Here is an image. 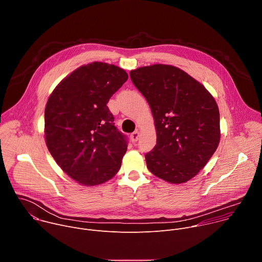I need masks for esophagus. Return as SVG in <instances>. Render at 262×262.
<instances>
[{
  "mask_svg": "<svg viewBox=\"0 0 262 262\" xmlns=\"http://www.w3.org/2000/svg\"><path fill=\"white\" fill-rule=\"evenodd\" d=\"M139 136H140L139 132H134V133L130 135V140H132V142H133V143H136V142L139 140Z\"/></svg>",
  "mask_w": 262,
  "mask_h": 262,
  "instance_id": "1",
  "label": "esophagus"
}]
</instances>
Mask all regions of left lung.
Segmentation results:
<instances>
[{"label": "left lung", "mask_w": 262, "mask_h": 262, "mask_svg": "<svg viewBox=\"0 0 262 262\" xmlns=\"http://www.w3.org/2000/svg\"><path fill=\"white\" fill-rule=\"evenodd\" d=\"M151 108L157 145L145 155L148 170L183 183L207 164L220 142V113L211 94L183 70L165 64L129 72Z\"/></svg>", "instance_id": "left-lung-1"}]
</instances>
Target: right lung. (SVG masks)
Returning a JSON list of instances; mask_svg holds the SVG:
<instances>
[{
    "mask_svg": "<svg viewBox=\"0 0 262 262\" xmlns=\"http://www.w3.org/2000/svg\"><path fill=\"white\" fill-rule=\"evenodd\" d=\"M128 79L115 65L93 62L72 71L55 88L45 111L52 157L72 179L96 185L113 177L127 150L106 103Z\"/></svg>",
    "mask_w": 262,
    "mask_h": 262,
    "instance_id": "right-lung-1",
    "label": "right lung"
}]
</instances>
